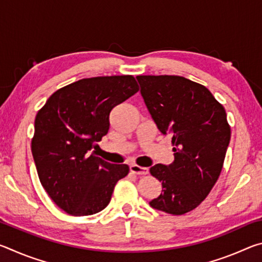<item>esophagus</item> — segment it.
I'll use <instances>...</instances> for the list:
<instances>
[{"mask_svg":"<svg viewBox=\"0 0 262 262\" xmlns=\"http://www.w3.org/2000/svg\"><path fill=\"white\" fill-rule=\"evenodd\" d=\"M130 168V172L134 174H140V176H143V174H147L149 170L148 167H143V166H140V165H136V164H132L129 166Z\"/></svg>","mask_w":262,"mask_h":262,"instance_id":"obj_1","label":"esophagus"}]
</instances>
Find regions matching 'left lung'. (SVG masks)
Returning a JSON list of instances; mask_svg holds the SVG:
<instances>
[{
    "instance_id": "1",
    "label": "left lung",
    "mask_w": 262,
    "mask_h": 262,
    "mask_svg": "<svg viewBox=\"0 0 262 262\" xmlns=\"http://www.w3.org/2000/svg\"><path fill=\"white\" fill-rule=\"evenodd\" d=\"M141 96L163 135L172 136L173 162L150 173L162 193L149 202L172 215L193 210L214 187L230 143L227 113L206 86L181 76H137Z\"/></svg>"
}]
</instances>
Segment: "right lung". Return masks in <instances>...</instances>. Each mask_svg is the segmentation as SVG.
I'll use <instances>...</instances> for the list:
<instances>
[{
  "mask_svg": "<svg viewBox=\"0 0 262 262\" xmlns=\"http://www.w3.org/2000/svg\"><path fill=\"white\" fill-rule=\"evenodd\" d=\"M139 91L135 78H84L54 92L34 121L32 155L50 198L73 216L99 212L108 205L126 164L96 156L97 142L107 134L110 113Z\"/></svg>",
  "mask_w": 262,
  "mask_h": 262,
  "instance_id": "1",
  "label": "right lung"
}]
</instances>
